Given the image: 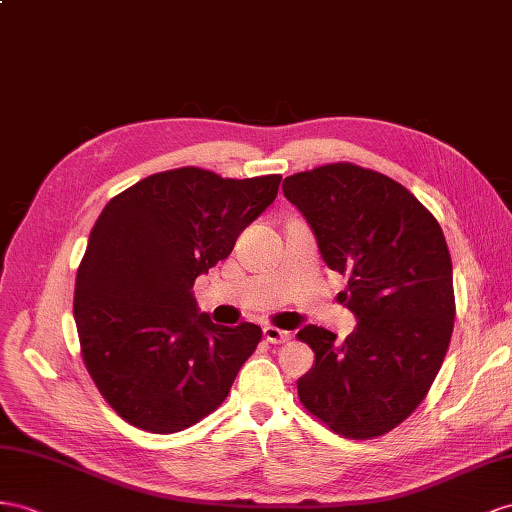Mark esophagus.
<instances>
[{
  "instance_id": "obj_1",
  "label": "esophagus",
  "mask_w": 512,
  "mask_h": 512,
  "mask_svg": "<svg viewBox=\"0 0 512 512\" xmlns=\"http://www.w3.org/2000/svg\"><path fill=\"white\" fill-rule=\"evenodd\" d=\"M264 337H266V342H270V344H285L287 339L292 337V333L277 329V326H272V324H266L264 326Z\"/></svg>"
}]
</instances>
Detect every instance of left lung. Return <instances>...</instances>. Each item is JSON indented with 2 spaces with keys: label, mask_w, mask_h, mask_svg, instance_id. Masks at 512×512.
Returning a JSON list of instances; mask_svg holds the SVG:
<instances>
[{
  "label": "left lung",
  "mask_w": 512,
  "mask_h": 512,
  "mask_svg": "<svg viewBox=\"0 0 512 512\" xmlns=\"http://www.w3.org/2000/svg\"><path fill=\"white\" fill-rule=\"evenodd\" d=\"M283 194L316 235L357 326L344 342L316 324L298 331L313 368L298 378L305 409L348 439L385 435L435 381L454 329L452 259L415 196L374 170L329 164L285 177Z\"/></svg>",
  "instance_id": "1"
}]
</instances>
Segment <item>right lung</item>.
I'll return each mask as SVG.
<instances>
[{
    "label": "right lung",
    "instance_id": "right-lung-1",
    "mask_svg": "<svg viewBox=\"0 0 512 512\" xmlns=\"http://www.w3.org/2000/svg\"><path fill=\"white\" fill-rule=\"evenodd\" d=\"M279 183L190 166L142 179L103 207L77 270L73 316L88 374L131 426L179 432L227 398L261 329L214 324L192 285L231 255Z\"/></svg>",
    "mask_w": 512,
    "mask_h": 512
}]
</instances>
